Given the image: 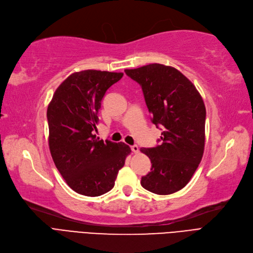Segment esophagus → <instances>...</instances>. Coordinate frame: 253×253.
<instances>
[{"label":"esophagus","instance_id":"esophagus-1","mask_svg":"<svg viewBox=\"0 0 253 253\" xmlns=\"http://www.w3.org/2000/svg\"><path fill=\"white\" fill-rule=\"evenodd\" d=\"M131 151H132L133 153H138L139 149H138V147L136 145H134V146H131Z\"/></svg>","mask_w":253,"mask_h":253}]
</instances>
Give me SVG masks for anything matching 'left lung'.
I'll use <instances>...</instances> for the list:
<instances>
[{"instance_id":"8db88e82","label":"left lung","mask_w":253,"mask_h":253,"mask_svg":"<svg viewBox=\"0 0 253 253\" xmlns=\"http://www.w3.org/2000/svg\"><path fill=\"white\" fill-rule=\"evenodd\" d=\"M125 73L141 86L152 123L163 127L160 145L140 152L152 163L141 178L145 189L171 194L188 184L203 158L206 107L194 84L179 70L162 64H149Z\"/></svg>"}]
</instances>
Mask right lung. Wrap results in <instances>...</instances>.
I'll use <instances>...</instances> for the list:
<instances>
[{
  "label": "right lung",
  "mask_w": 253,
  "mask_h": 253,
  "mask_svg": "<svg viewBox=\"0 0 253 253\" xmlns=\"http://www.w3.org/2000/svg\"><path fill=\"white\" fill-rule=\"evenodd\" d=\"M122 72L84 70L69 75L47 107L48 145L52 160L69 187L99 196L115 186L130 147L96 137L98 112L105 92Z\"/></svg>",
  "instance_id": "1"
}]
</instances>
